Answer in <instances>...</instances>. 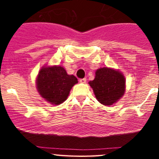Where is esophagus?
Here are the masks:
<instances>
[{"label":"esophagus","instance_id":"esophagus-1","mask_svg":"<svg viewBox=\"0 0 159 159\" xmlns=\"http://www.w3.org/2000/svg\"><path fill=\"white\" fill-rule=\"evenodd\" d=\"M79 81L81 82V83H82V84H85L86 81H87V79H86L85 78H81V79H80Z\"/></svg>","mask_w":159,"mask_h":159}]
</instances>
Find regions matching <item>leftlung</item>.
<instances>
[{
	"mask_svg": "<svg viewBox=\"0 0 159 159\" xmlns=\"http://www.w3.org/2000/svg\"><path fill=\"white\" fill-rule=\"evenodd\" d=\"M89 84L98 101L107 106L116 102L125 93V78L121 72L113 69H98L94 80Z\"/></svg>",
	"mask_w": 159,
	"mask_h": 159,
	"instance_id": "8db88e82",
	"label": "left lung"
}]
</instances>
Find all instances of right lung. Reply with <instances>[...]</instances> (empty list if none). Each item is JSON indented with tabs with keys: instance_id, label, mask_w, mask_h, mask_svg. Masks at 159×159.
<instances>
[{
	"instance_id": "add662e5",
	"label": "right lung",
	"mask_w": 159,
	"mask_h": 159,
	"mask_svg": "<svg viewBox=\"0 0 159 159\" xmlns=\"http://www.w3.org/2000/svg\"><path fill=\"white\" fill-rule=\"evenodd\" d=\"M76 83L77 78L67 74L61 66L43 68L36 80L38 92L42 97L54 105L63 103Z\"/></svg>"
}]
</instances>
